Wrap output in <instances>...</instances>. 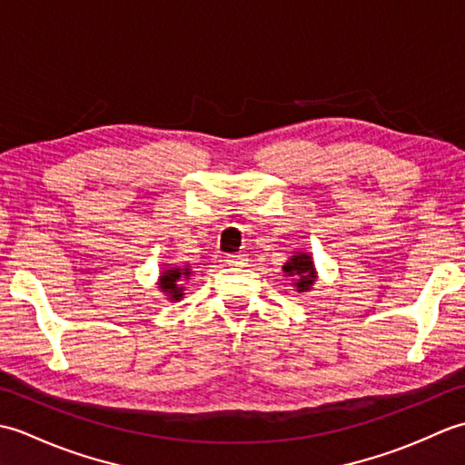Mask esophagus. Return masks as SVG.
<instances>
[{"instance_id": "1", "label": "esophagus", "mask_w": 465, "mask_h": 465, "mask_svg": "<svg viewBox=\"0 0 465 465\" xmlns=\"http://www.w3.org/2000/svg\"><path fill=\"white\" fill-rule=\"evenodd\" d=\"M225 263L227 265H232V268H242V265H245L248 263V255L245 253H230V255H225Z\"/></svg>"}]
</instances>
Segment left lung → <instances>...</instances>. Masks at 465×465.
<instances>
[{
	"label": "left lung",
	"instance_id": "left-lung-1",
	"mask_svg": "<svg viewBox=\"0 0 465 465\" xmlns=\"http://www.w3.org/2000/svg\"><path fill=\"white\" fill-rule=\"evenodd\" d=\"M283 273L293 278V285L298 292L312 290L315 278H318V273H315V265L312 262V255L305 252L293 253L288 260V263L283 265Z\"/></svg>",
	"mask_w": 465,
	"mask_h": 465
}]
</instances>
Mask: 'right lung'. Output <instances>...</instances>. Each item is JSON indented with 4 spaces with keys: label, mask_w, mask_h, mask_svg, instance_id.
<instances>
[{
    "label": "right lung",
    "mask_w": 465,
    "mask_h": 465,
    "mask_svg": "<svg viewBox=\"0 0 465 465\" xmlns=\"http://www.w3.org/2000/svg\"><path fill=\"white\" fill-rule=\"evenodd\" d=\"M192 270L190 265L185 268H170L163 270L160 275V290L170 298L172 302H180L183 298V282L190 280Z\"/></svg>",
    "instance_id": "obj_1"
}]
</instances>
